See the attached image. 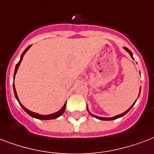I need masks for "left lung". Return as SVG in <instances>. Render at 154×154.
Listing matches in <instances>:
<instances>
[{"mask_svg": "<svg viewBox=\"0 0 154 154\" xmlns=\"http://www.w3.org/2000/svg\"><path fill=\"white\" fill-rule=\"evenodd\" d=\"M124 48L125 49V51H128V52L129 55L131 56V57H132V58L133 59V55H132V51H130V50H129L128 48ZM139 95H140V94H139ZM136 102H137V101H136ZM136 102H135V103H136ZM135 103H133V104H132V105L131 106H130V107H129V108L128 109V110H127L126 111H124V113L119 114V115H118V116H113V117H110V118H106V117H100V116H95V115H93V114L91 113V112H90V111H89V109H88V107H87V111H88V112H89V113L90 114V116H92L93 117H94V118H96V119H100V120H114V119H119V118H120V117H123V116H125V115H126V114L128 113V111H130V110H131V108H132V106H134Z\"/></svg>", "mask_w": 154, "mask_h": 154, "instance_id": "8db88e82", "label": "left lung"}]
</instances>
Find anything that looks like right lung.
<instances>
[{
    "mask_svg": "<svg viewBox=\"0 0 154 154\" xmlns=\"http://www.w3.org/2000/svg\"><path fill=\"white\" fill-rule=\"evenodd\" d=\"M30 47H31V45L29 46V47H27L25 49V51H23L22 54V56H21V58H20V60L18 61V63H17V64H16V67H15V70H14V85H13V87H14V95H15V98H16V99L17 100V102L19 103L20 106H22V108L24 110V111L26 112V113L29 115V116H30L31 117H33V118H35V119H42V120H49V119H56V118H58V117H60V116H62L63 115V113L64 112V111H65V108H66V103H64V106H62V108L60 110V111H56V112H55V113H52V114H50V115H40V114H38V113H35V112H33V111H29L27 108H26L24 106L22 105V103H20L19 99H18V97H17V92H16V89H15V85H14V78H15V75H16V73H17V69H18V68H19V65L20 64H21V62H22V58H23V56H24V55L26 54V52L29 50V48H30Z\"/></svg>",
    "mask_w": 154,
    "mask_h": 154,
    "instance_id": "add662e5",
    "label": "right lung"
}]
</instances>
